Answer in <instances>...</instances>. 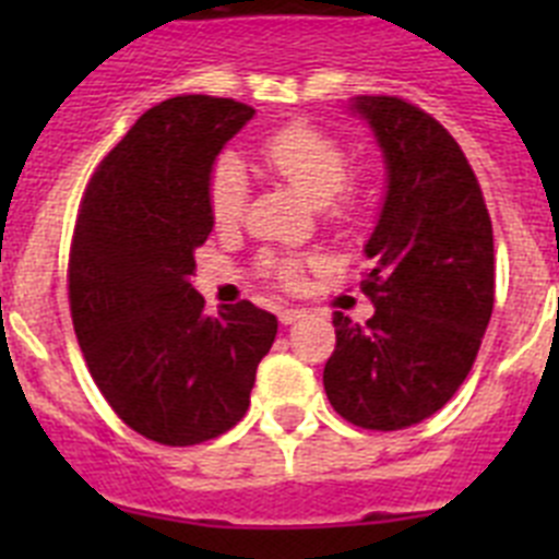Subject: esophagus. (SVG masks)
<instances>
[{
	"mask_svg": "<svg viewBox=\"0 0 559 559\" xmlns=\"http://www.w3.org/2000/svg\"><path fill=\"white\" fill-rule=\"evenodd\" d=\"M302 316H308V310L305 308H283L280 310V322L283 324H296Z\"/></svg>",
	"mask_w": 559,
	"mask_h": 559,
	"instance_id": "1",
	"label": "esophagus"
}]
</instances>
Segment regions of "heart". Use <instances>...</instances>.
I'll return each instance as SVG.
<instances>
[{"instance_id":"1","label":"heart","mask_w":559,"mask_h":559,"mask_svg":"<svg viewBox=\"0 0 559 559\" xmlns=\"http://www.w3.org/2000/svg\"><path fill=\"white\" fill-rule=\"evenodd\" d=\"M263 162L308 204L330 206L333 212H344L349 206L347 199L338 195L347 181V153L328 133L310 126L285 128L263 145ZM246 192H249V185H246L243 165L235 156H224L212 170L210 181V206L215 224L229 226L240 218L246 206ZM269 269L280 283H299V265L296 263L271 260Z\"/></svg>"}]
</instances>
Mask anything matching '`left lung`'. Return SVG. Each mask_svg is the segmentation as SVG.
Segmentation results:
<instances>
[{
	"instance_id": "8db88e82",
	"label": "left lung",
	"mask_w": 559,
	"mask_h": 559,
	"mask_svg": "<svg viewBox=\"0 0 559 559\" xmlns=\"http://www.w3.org/2000/svg\"><path fill=\"white\" fill-rule=\"evenodd\" d=\"M383 156L386 192L364 254L374 316L333 313L330 406L353 426L423 423L471 372L496 302L492 224L451 133L397 97H353Z\"/></svg>"
}]
</instances>
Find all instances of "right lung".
Instances as JSON below:
<instances>
[{"label":"right lung","mask_w":559,"mask_h":559,"mask_svg":"<svg viewBox=\"0 0 559 559\" xmlns=\"http://www.w3.org/2000/svg\"><path fill=\"white\" fill-rule=\"evenodd\" d=\"M254 108L185 95L147 108L100 162L69 251V305L88 372L126 426L162 445L243 419L276 316L251 302L204 313L192 251L215 218L218 153Z\"/></svg>","instance_id":"1"}]
</instances>
